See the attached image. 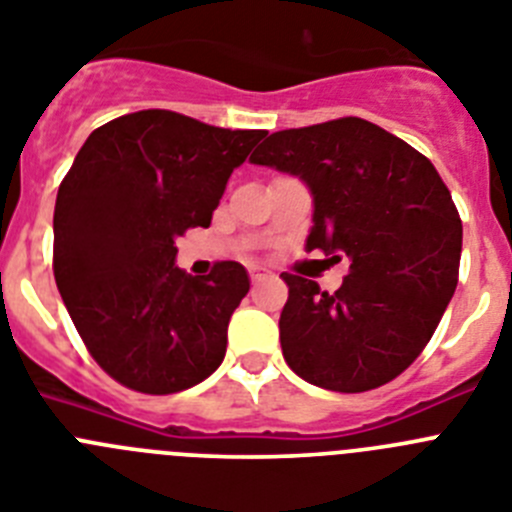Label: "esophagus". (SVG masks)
Here are the masks:
<instances>
[{"label": "esophagus", "mask_w": 512, "mask_h": 512, "mask_svg": "<svg viewBox=\"0 0 512 512\" xmlns=\"http://www.w3.org/2000/svg\"><path fill=\"white\" fill-rule=\"evenodd\" d=\"M271 274H269V269H266V266H261V264H253L251 266V279L253 282H264V279H269Z\"/></svg>", "instance_id": "obj_1"}]
</instances>
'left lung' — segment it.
I'll return each mask as SVG.
<instances>
[{
	"label": "left lung",
	"instance_id": "8db88e82",
	"mask_svg": "<svg viewBox=\"0 0 512 512\" xmlns=\"http://www.w3.org/2000/svg\"><path fill=\"white\" fill-rule=\"evenodd\" d=\"M251 164L312 194L307 251L348 261L328 295L284 274L279 341L289 369L333 392L382 387L418 359L459 282L461 220L423 153L361 117L279 130Z\"/></svg>",
	"mask_w": 512,
	"mask_h": 512
}]
</instances>
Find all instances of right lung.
<instances>
[{
  "instance_id": "obj_1",
  "label": "right lung",
  "mask_w": 512,
  "mask_h": 512,
  "mask_svg": "<svg viewBox=\"0 0 512 512\" xmlns=\"http://www.w3.org/2000/svg\"><path fill=\"white\" fill-rule=\"evenodd\" d=\"M264 135L140 110L94 130L58 187V292L94 361L130 390L182 392L223 364L248 271L220 261L189 277L174 241L210 228L230 174Z\"/></svg>"
}]
</instances>
